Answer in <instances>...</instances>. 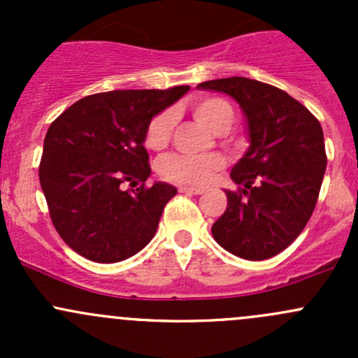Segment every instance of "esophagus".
Returning a JSON list of instances; mask_svg holds the SVG:
<instances>
[{"label": "esophagus", "mask_w": 358, "mask_h": 358, "mask_svg": "<svg viewBox=\"0 0 358 358\" xmlns=\"http://www.w3.org/2000/svg\"><path fill=\"white\" fill-rule=\"evenodd\" d=\"M178 190L183 194H194V196H201L202 194L201 189H190V187H178Z\"/></svg>", "instance_id": "34e87169"}]
</instances>
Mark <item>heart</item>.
I'll return each mask as SVG.
<instances>
[{
	"label": "heart",
	"instance_id": "b5f03b06",
	"mask_svg": "<svg viewBox=\"0 0 358 358\" xmlns=\"http://www.w3.org/2000/svg\"><path fill=\"white\" fill-rule=\"evenodd\" d=\"M192 112L204 126L213 131L229 128L234 121V109L227 100L218 96H204L192 102ZM175 126L171 110H162L150 119L145 129V145L150 150H161L169 143ZM225 159L218 154L213 156H185L171 154L159 161V175L169 182L182 185L199 187L209 182L218 169L223 168Z\"/></svg>",
	"mask_w": 358,
	"mask_h": 358
}]
</instances>
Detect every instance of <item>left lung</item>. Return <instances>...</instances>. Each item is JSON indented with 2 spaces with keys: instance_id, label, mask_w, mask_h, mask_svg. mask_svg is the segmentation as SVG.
<instances>
[{
  "instance_id": "8db88e82",
  "label": "left lung",
  "mask_w": 358,
  "mask_h": 358,
  "mask_svg": "<svg viewBox=\"0 0 358 358\" xmlns=\"http://www.w3.org/2000/svg\"><path fill=\"white\" fill-rule=\"evenodd\" d=\"M199 88L236 99L248 119L251 145L234 166L225 213L213 237L244 259L284 251L308 223L326 173L327 156L319 119L284 90L248 78L201 83Z\"/></svg>"
}]
</instances>
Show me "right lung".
Segmentation results:
<instances>
[{
	"label": "right lung",
	"instance_id": "right-lung-1",
	"mask_svg": "<svg viewBox=\"0 0 358 358\" xmlns=\"http://www.w3.org/2000/svg\"><path fill=\"white\" fill-rule=\"evenodd\" d=\"M187 92L189 86L95 93L50 124L39 183L53 227L78 255L115 263L150 243L176 189L168 183L145 187V129Z\"/></svg>",
	"mask_w": 358,
	"mask_h": 358
}]
</instances>
